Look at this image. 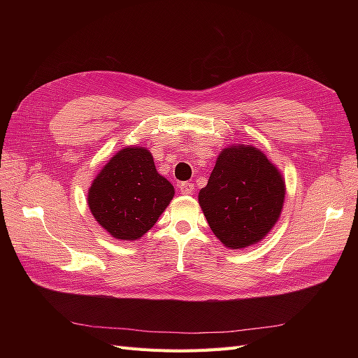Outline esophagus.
Returning <instances> with one entry per match:
<instances>
[{"label":"esophagus","instance_id":"34e87169","mask_svg":"<svg viewBox=\"0 0 358 358\" xmlns=\"http://www.w3.org/2000/svg\"><path fill=\"white\" fill-rule=\"evenodd\" d=\"M179 189H180V194H185V196H191V194H194V183L191 182H180L179 183Z\"/></svg>","mask_w":358,"mask_h":358}]
</instances>
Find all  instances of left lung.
Wrapping results in <instances>:
<instances>
[{
	"mask_svg": "<svg viewBox=\"0 0 358 358\" xmlns=\"http://www.w3.org/2000/svg\"><path fill=\"white\" fill-rule=\"evenodd\" d=\"M285 182L267 157L251 145L222 149L199 203L224 246L241 249L263 241L279 220Z\"/></svg>",
	"mask_w": 358,
	"mask_h": 358,
	"instance_id": "left-lung-1",
	"label": "left lung"
}]
</instances>
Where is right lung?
I'll return each instance as SVG.
<instances>
[{
    "mask_svg": "<svg viewBox=\"0 0 358 358\" xmlns=\"http://www.w3.org/2000/svg\"><path fill=\"white\" fill-rule=\"evenodd\" d=\"M175 188L146 148L128 146L101 169L88 192L91 213L115 239L136 241L152 229Z\"/></svg>",
    "mask_w": 358,
    "mask_h": 358,
    "instance_id": "right-lung-1",
    "label": "right lung"
}]
</instances>
